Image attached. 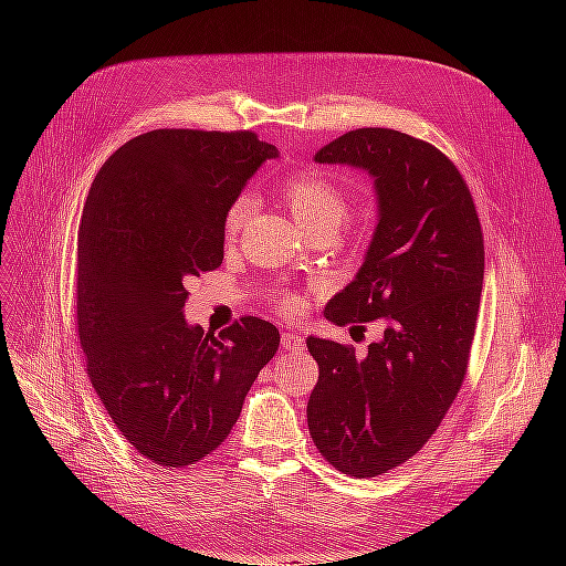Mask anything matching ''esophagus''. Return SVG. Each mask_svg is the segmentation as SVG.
Wrapping results in <instances>:
<instances>
[{
	"instance_id": "obj_1",
	"label": "esophagus",
	"mask_w": 566,
	"mask_h": 566,
	"mask_svg": "<svg viewBox=\"0 0 566 566\" xmlns=\"http://www.w3.org/2000/svg\"><path fill=\"white\" fill-rule=\"evenodd\" d=\"M281 345H283V349H287V352H304V337L302 335H297V333H283L281 335Z\"/></svg>"
}]
</instances>
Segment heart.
I'll list each match as a JSON object with an SVG mask.
<instances>
[{
	"instance_id": "1",
	"label": "heart",
	"mask_w": 566,
	"mask_h": 566,
	"mask_svg": "<svg viewBox=\"0 0 566 566\" xmlns=\"http://www.w3.org/2000/svg\"><path fill=\"white\" fill-rule=\"evenodd\" d=\"M279 193L304 231H312L316 227H331L337 231V227L347 217L345 191H342L337 184L328 181L325 177L293 175L279 186ZM250 212H252L250 196H241L231 202V208L224 219L227 241H233L238 231L243 229ZM279 306L283 314L293 316V314L302 312L304 304L297 295H283L279 300Z\"/></svg>"
}]
</instances>
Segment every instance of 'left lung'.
Masks as SVG:
<instances>
[{
  "label": "left lung",
  "instance_id": "1",
  "mask_svg": "<svg viewBox=\"0 0 566 566\" xmlns=\"http://www.w3.org/2000/svg\"><path fill=\"white\" fill-rule=\"evenodd\" d=\"M314 160L364 169L378 202L364 264L323 316L335 325L380 318L385 333L364 358L333 339H306L318 364L306 422L335 470L378 476L424 447L465 380L484 235L465 179L416 136L354 129Z\"/></svg>",
  "mask_w": 566,
  "mask_h": 566
}]
</instances>
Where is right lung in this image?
I'll return each instance as SVG.
<instances>
[{
    "instance_id": "add662e5",
    "label": "right lung",
    "mask_w": 566,
    "mask_h": 566,
    "mask_svg": "<svg viewBox=\"0 0 566 566\" xmlns=\"http://www.w3.org/2000/svg\"><path fill=\"white\" fill-rule=\"evenodd\" d=\"M279 150L252 132L153 129L98 169L77 231V335L101 403L163 468L224 441L279 328L243 316L205 333L184 318L186 281L224 260V219Z\"/></svg>"
}]
</instances>
